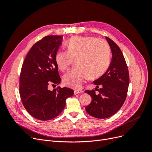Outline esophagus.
<instances>
[{"mask_svg": "<svg viewBox=\"0 0 152 152\" xmlns=\"http://www.w3.org/2000/svg\"><path fill=\"white\" fill-rule=\"evenodd\" d=\"M83 93V91L82 90H79V89H75L74 91V94H80V93Z\"/></svg>", "mask_w": 152, "mask_h": 152, "instance_id": "obj_1", "label": "esophagus"}]
</instances>
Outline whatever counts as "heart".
<instances>
[{
	"label": "heart",
	"mask_w": 152,
	"mask_h": 152,
	"mask_svg": "<svg viewBox=\"0 0 152 152\" xmlns=\"http://www.w3.org/2000/svg\"><path fill=\"white\" fill-rule=\"evenodd\" d=\"M66 50H59L55 61L63 72L74 60L75 66L63 76V82L73 89H80L88 76L91 79L102 75L110 63V50L108 43L93 37H73L66 42Z\"/></svg>",
	"instance_id": "heart-1"
}]
</instances>
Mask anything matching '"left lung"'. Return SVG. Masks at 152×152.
<instances>
[{
  "label": "left lung",
  "mask_w": 152,
  "mask_h": 152,
  "mask_svg": "<svg viewBox=\"0 0 152 152\" xmlns=\"http://www.w3.org/2000/svg\"><path fill=\"white\" fill-rule=\"evenodd\" d=\"M106 39L112 50L111 63L107 72L94 81L96 87H102L98 90V94L94 90L85 91L92 98L91 103L86 107V112L98 118H108L120 110L125 102L129 84V70L122 52L112 39Z\"/></svg>",
  "instance_id": "8db88e82"
}]
</instances>
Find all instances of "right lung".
I'll return each instance as SVG.
<instances>
[{
	"label": "right lung",
	"mask_w": 152,
	"mask_h": 152,
	"mask_svg": "<svg viewBox=\"0 0 152 152\" xmlns=\"http://www.w3.org/2000/svg\"><path fill=\"white\" fill-rule=\"evenodd\" d=\"M61 35H48L36 42L27 54L20 76V94L30 115L40 121H49L59 115L66 98L74 91L68 87L50 91L49 85L61 82L55 56L62 43Z\"/></svg>",
	"instance_id": "obj_1"
}]
</instances>
